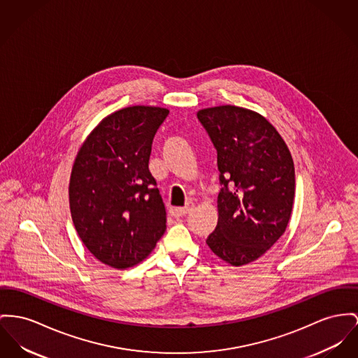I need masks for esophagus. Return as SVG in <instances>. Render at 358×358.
I'll return each instance as SVG.
<instances>
[{
	"label": "esophagus",
	"instance_id": "1",
	"mask_svg": "<svg viewBox=\"0 0 358 358\" xmlns=\"http://www.w3.org/2000/svg\"><path fill=\"white\" fill-rule=\"evenodd\" d=\"M192 209H194V205L192 203H187L185 208H172L171 209V215L176 217V218H179V217H183V215L190 213Z\"/></svg>",
	"mask_w": 358,
	"mask_h": 358
}]
</instances>
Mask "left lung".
Wrapping results in <instances>:
<instances>
[{
	"mask_svg": "<svg viewBox=\"0 0 358 358\" xmlns=\"http://www.w3.org/2000/svg\"><path fill=\"white\" fill-rule=\"evenodd\" d=\"M217 150L218 222L206 244L232 266L254 262L285 232L294 166L285 141L261 114L236 106L199 110Z\"/></svg>",
	"mask_w": 358,
	"mask_h": 358,
	"instance_id": "left-lung-1",
	"label": "left lung"
}]
</instances>
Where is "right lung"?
<instances>
[{"instance_id": "obj_1", "label": "right lung", "mask_w": 358, "mask_h": 358, "mask_svg": "<svg viewBox=\"0 0 358 358\" xmlns=\"http://www.w3.org/2000/svg\"><path fill=\"white\" fill-rule=\"evenodd\" d=\"M168 113L149 106L115 111L76 156L69 183L74 228L96 259L114 268L143 262L166 232V206L148 164Z\"/></svg>"}]
</instances>
